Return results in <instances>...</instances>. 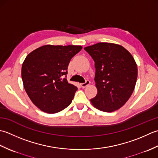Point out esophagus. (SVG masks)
I'll return each instance as SVG.
<instances>
[{
    "label": "esophagus",
    "instance_id": "obj_1",
    "mask_svg": "<svg viewBox=\"0 0 158 158\" xmlns=\"http://www.w3.org/2000/svg\"><path fill=\"white\" fill-rule=\"evenodd\" d=\"M89 84H90V81L87 80H86V82L85 83L80 84V85H81L82 88H85V87H86V86H87L89 85Z\"/></svg>",
    "mask_w": 158,
    "mask_h": 158
}]
</instances>
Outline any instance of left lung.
<instances>
[{
  "instance_id": "1",
  "label": "left lung",
  "mask_w": 158,
  "mask_h": 158,
  "mask_svg": "<svg viewBox=\"0 0 158 158\" xmlns=\"http://www.w3.org/2000/svg\"><path fill=\"white\" fill-rule=\"evenodd\" d=\"M84 49L95 62L98 94L91 102L104 112L118 110L130 99L136 85L138 69L133 56L123 46L110 43Z\"/></svg>"
}]
</instances>
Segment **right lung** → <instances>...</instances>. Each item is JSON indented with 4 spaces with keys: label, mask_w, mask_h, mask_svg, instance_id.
<instances>
[{
    "label": "right lung",
    "mask_w": 158,
    "mask_h": 158,
    "mask_svg": "<svg viewBox=\"0 0 158 158\" xmlns=\"http://www.w3.org/2000/svg\"><path fill=\"white\" fill-rule=\"evenodd\" d=\"M81 49L80 46L46 45L26 57L22 66L24 87L41 110L56 113L72 103L78 88L67 82V67Z\"/></svg>",
    "instance_id": "1"
}]
</instances>
